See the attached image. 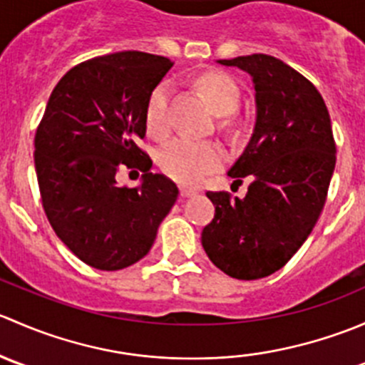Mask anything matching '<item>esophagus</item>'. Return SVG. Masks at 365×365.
Returning a JSON list of instances; mask_svg holds the SVG:
<instances>
[{
  "instance_id": "obj_1",
  "label": "esophagus",
  "mask_w": 365,
  "mask_h": 365,
  "mask_svg": "<svg viewBox=\"0 0 365 365\" xmlns=\"http://www.w3.org/2000/svg\"><path fill=\"white\" fill-rule=\"evenodd\" d=\"M180 194H182V197H190L196 194V190L189 189V187H185V185H180Z\"/></svg>"
}]
</instances>
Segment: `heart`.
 Listing matches in <instances>:
<instances>
[{
    "instance_id": "b5f03b06",
    "label": "heart",
    "mask_w": 365,
    "mask_h": 365,
    "mask_svg": "<svg viewBox=\"0 0 365 365\" xmlns=\"http://www.w3.org/2000/svg\"><path fill=\"white\" fill-rule=\"evenodd\" d=\"M197 88L217 114H230L240 104V90L224 73L208 72L197 79ZM169 86L160 84L150 95L146 106V128L153 135H164L169 128ZM222 162V152L212 143L176 138L159 152L162 171L183 185H196Z\"/></svg>"
}]
</instances>
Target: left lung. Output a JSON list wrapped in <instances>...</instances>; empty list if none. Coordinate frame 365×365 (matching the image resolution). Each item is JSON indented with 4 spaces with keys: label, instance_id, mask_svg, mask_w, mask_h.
<instances>
[{
    "label": "left lung",
    "instance_id": "obj_1",
    "mask_svg": "<svg viewBox=\"0 0 365 365\" xmlns=\"http://www.w3.org/2000/svg\"><path fill=\"white\" fill-rule=\"evenodd\" d=\"M252 79L256 121L227 175L251 180L245 197L206 192L215 217L201 233L210 261L252 281L284 267L311 235L336 168V143L323 97L311 81L268 54L217 60Z\"/></svg>",
    "mask_w": 365,
    "mask_h": 365
}]
</instances>
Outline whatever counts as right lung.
I'll return each instance as SVG.
<instances>
[{
	"label": "right lung",
	"mask_w": 365,
	"mask_h": 365,
	"mask_svg": "<svg viewBox=\"0 0 365 365\" xmlns=\"http://www.w3.org/2000/svg\"><path fill=\"white\" fill-rule=\"evenodd\" d=\"M171 60L121 51L70 68L51 93L35 135V169L46 215L61 242L97 270H121L152 249L178 187L150 173L135 143L146 106ZM139 167L138 187L115 183L119 165Z\"/></svg>",
	"instance_id": "right-lung-1"
}]
</instances>
